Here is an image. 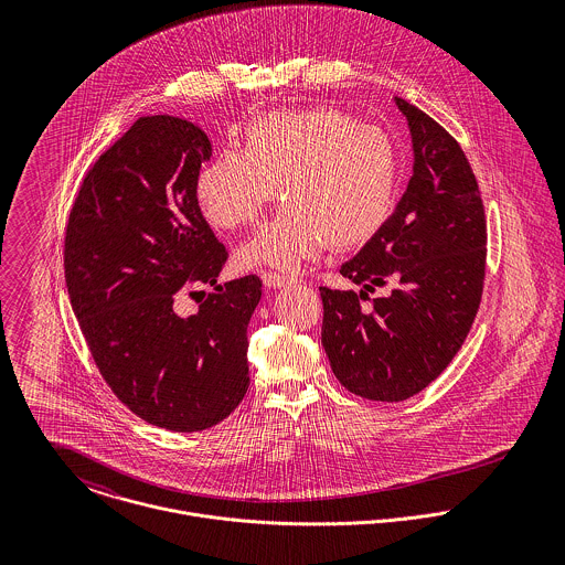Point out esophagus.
Instances as JSON below:
<instances>
[{
	"instance_id": "1",
	"label": "esophagus",
	"mask_w": 565,
	"mask_h": 565,
	"mask_svg": "<svg viewBox=\"0 0 565 565\" xmlns=\"http://www.w3.org/2000/svg\"><path fill=\"white\" fill-rule=\"evenodd\" d=\"M263 282H265V287H269V289H280V287H287V285L296 282V278L285 276V274H276V271H265V274H263Z\"/></svg>"
}]
</instances>
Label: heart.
<instances>
[{"mask_svg": "<svg viewBox=\"0 0 565 565\" xmlns=\"http://www.w3.org/2000/svg\"><path fill=\"white\" fill-rule=\"evenodd\" d=\"M398 180V148L385 130L322 106L254 119L243 152L217 154L200 171L195 193L222 231L254 226L280 193L285 209L239 258L291 269L323 245L372 242L394 213Z\"/></svg>", "mask_w": 565, "mask_h": 565, "instance_id": "b5f03b06", "label": "heart"}]
</instances>
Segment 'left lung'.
Segmentation results:
<instances>
[{
    "instance_id": "left-lung-1",
    "label": "left lung",
    "mask_w": 565,
    "mask_h": 565,
    "mask_svg": "<svg viewBox=\"0 0 565 565\" xmlns=\"http://www.w3.org/2000/svg\"><path fill=\"white\" fill-rule=\"evenodd\" d=\"M396 104L413 139L408 186L383 231L339 269L363 289L320 287L334 376L379 403L419 394L450 365L481 307L487 258L483 200L461 146L417 106ZM376 286L391 294L367 299Z\"/></svg>"
}]
</instances>
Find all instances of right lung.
<instances>
[{
  "mask_svg": "<svg viewBox=\"0 0 565 565\" xmlns=\"http://www.w3.org/2000/svg\"><path fill=\"white\" fill-rule=\"evenodd\" d=\"M211 154L186 119H137L86 171L65 231L67 291L102 379L135 415L175 433L211 428L242 403L263 294L256 274L217 285L228 249L195 193ZM198 284L216 294L178 317Z\"/></svg>",
  "mask_w": 565,
  "mask_h": 565,
  "instance_id": "add662e5",
  "label": "right lung"
}]
</instances>
